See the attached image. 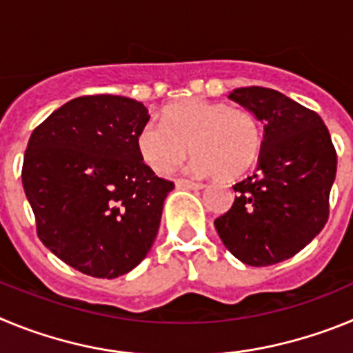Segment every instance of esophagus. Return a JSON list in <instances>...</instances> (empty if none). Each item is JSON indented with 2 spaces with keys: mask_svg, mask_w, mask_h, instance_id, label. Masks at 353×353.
Wrapping results in <instances>:
<instances>
[{
  "mask_svg": "<svg viewBox=\"0 0 353 353\" xmlns=\"http://www.w3.org/2000/svg\"><path fill=\"white\" fill-rule=\"evenodd\" d=\"M174 183H176L179 189H201V187H203V183L201 182H194V180H187V179H179Z\"/></svg>",
  "mask_w": 353,
  "mask_h": 353,
  "instance_id": "obj_1",
  "label": "esophagus"
}]
</instances>
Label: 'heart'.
Returning <instances> with one entry per match:
<instances>
[{
    "label": "heart",
    "mask_w": 353,
    "mask_h": 353,
    "mask_svg": "<svg viewBox=\"0 0 353 353\" xmlns=\"http://www.w3.org/2000/svg\"><path fill=\"white\" fill-rule=\"evenodd\" d=\"M189 146L196 173L235 180L260 159L263 130L249 109L205 99L170 105L161 123L150 121L139 130V155L159 174H170L179 166Z\"/></svg>",
    "instance_id": "heart-1"
}]
</instances>
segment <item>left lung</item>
<instances>
[{
    "instance_id": "obj_1",
    "label": "left lung",
    "mask_w": 353,
    "mask_h": 353,
    "mask_svg": "<svg viewBox=\"0 0 353 353\" xmlns=\"http://www.w3.org/2000/svg\"><path fill=\"white\" fill-rule=\"evenodd\" d=\"M230 99L263 123L256 173L233 185L232 208L214 221L223 244L251 267L279 263L310 244L329 219L338 155L314 111L261 86Z\"/></svg>"
}]
</instances>
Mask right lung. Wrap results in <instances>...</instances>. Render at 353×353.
<instances>
[{
    "label": "right lung",
    "instance_id": "add662e5",
    "mask_svg": "<svg viewBox=\"0 0 353 353\" xmlns=\"http://www.w3.org/2000/svg\"><path fill=\"white\" fill-rule=\"evenodd\" d=\"M141 102L86 95L67 102L30 136L23 187L42 244L92 277L138 267L154 244L164 199L174 189L143 162Z\"/></svg>",
    "mask_w": 353,
    "mask_h": 353
}]
</instances>
